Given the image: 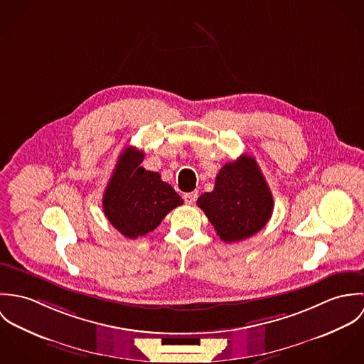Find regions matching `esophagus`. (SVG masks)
I'll use <instances>...</instances> for the list:
<instances>
[{
  "label": "esophagus",
  "instance_id": "obj_1",
  "mask_svg": "<svg viewBox=\"0 0 364 364\" xmlns=\"http://www.w3.org/2000/svg\"><path fill=\"white\" fill-rule=\"evenodd\" d=\"M183 199H185V202H186L188 205H193V203L196 202V199H198V192H189V193H185Z\"/></svg>",
  "mask_w": 364,
  "mask_h": 364
}]
</instances>
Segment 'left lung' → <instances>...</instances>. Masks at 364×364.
<instances>
[{
	"mask_svg": "<svg viewBox=\"0 0 364 364\" xmlns=\"http://www.w3.org/2000/svg\"><path fill=\"white\" fill-rule=\"evenodd\" d=\"M198 206L224 242H237L266 225L273 211V196L257 159L244 154L220 169L213 192L203 193Z\"/></svg>",
	"mask_w": 364,
	"mask_h": 364,
	"instance_id": "1",
	"label": "left lung"
}]
</instances>
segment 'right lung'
<instances>
[{"label": "right lung", "instance_id": "right-lung-1", "mask_svg": "<svg viewBox=\"0 0 364 364\" xmlns=\"http://www.w3.org/2000/svg\"><path fill=\"white\" fill-rule=\"evenodd\" d=\"M143 159L144 153L136 147L120 153L102 200L109 223L132 240L153 231L172 208L183 203L158 172L140 165Z\"/></svg>", "mask_w": 364, "mask_h": 364}]
</instances>
